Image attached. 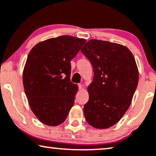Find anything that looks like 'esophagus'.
<instances>
[{
	"label": "esophagus",
	"mask_w": 156,
	"mask_h": 156,
	"mask_svg": "<svg viewBox=\"0 0 156 156\" xmlns=\"http://www.w3.org/2000/svg\"><path fill=\"white\" fill-rule=\"evenodd\" d=\"M78 88H79V90H81L83 88V86L81 84H78Z\"/></svg>",
	"instance_id": "esophagus-1"
}]
</instances>
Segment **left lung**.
Segmentation results:
<instances>
[{"label": "left lung", "mask_w": 156, "mask_h": 156, "mask_svg": "<svg viewBox=\"0 0 156 156\" xmlns=\"http://www.w3.org/2000/svg\"><path fill=\"white\" fill-rule=\"evenodd\" d=\"M94 70L88 87L85 118L91 126L105 129L121 119L131 103L138 83V69L127 47L91 39L80 50Z\"/></svg>", "instance_id": "obj_1"}]
</instances>
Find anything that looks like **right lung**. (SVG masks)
<instances>
[{"label":"right lung","instance_id":"1","mask_svg":"<svg viewBox=\"0 0 156 156\" xmlns=\"http://www.w3.org/2000/svg\"><path fill=\"white\" fill-rule=\"evenodd\" d=\"M86 42L62 36L41 41L30 50L23 83L31 111L41 123L60 125L73 106L78 86L70 82V61Z\"/></svg>","mask_w":156,"mask_h":156}]
</instances>
